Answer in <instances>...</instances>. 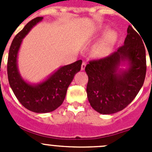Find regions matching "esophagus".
Here are the masks:
<instances>
[{
  "mask_svg": "<svg viewBox=\"0 0 152 152\" xmlns=\"http://www.w3.org/2000/svg\"><path fill=\"white\" fill-rule=\"evenodd\" d=\"M85 67H86V63L85 62H83L82 64H81V68H80L81 71H84V70L85 69Z\"/></svg>",
  "mask_w": 152,
  "mask_h": 152,
  "instance_id": "esophagus-1",
  "label": "esophagus"
}]
</instances>
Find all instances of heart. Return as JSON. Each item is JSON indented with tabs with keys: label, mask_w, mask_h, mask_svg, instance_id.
<instances>
[{
	"label": "heart",
	"mask_w": 152,
	"mask_h": 152,
	"mask_svg": "<svg viewBox=\"0 0 152 152\" xmlns=\"http://www.w3.org/2000/svg\"><path fill=\"white\" fill-rule=\"evenodd\" d=\"M116 39V33L114 31H109L104 35L102 39L93 49V55L96 58H103L112 50Z\"/></svg>",
	"instance_id": "heart-1"
}]
</instances>
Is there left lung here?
<instances>
[{"label": "left lung", "mask_w": 152, "mask_h": 152, "mask_svg": "<svg viewBox=\"0 0 152 152\" xmlns=\"http://www.w3.org/2000/svg\"><path fill=\"white\" fill-rule=\"evenodd\" d=\"M139 35L129 26L123 46L108 57L91 61L85 67L88 100L99 113L123 110L144 84L145 49Z\"/></svg>", "instance_id": "left-lung-1"}]
</instances>
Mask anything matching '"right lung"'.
<instances>
[{"mask_svg": "<svg viewBox=\"0 0 152 152\" xmlns=\"http://www.w3.org/2000/svg\"><path fill=\"white\" fill-rule=\"evenodd\" d=\"M42 17L33 19L14 37L10 45L7 60L9 84L20 103L29 110L37 113L52 112L62 104L68 86L75 74L80 72L82 61L63 65L39 83H30L23 78L19 72L18 53L23 39Z\"/></svg>", "mask_w": 152, "mask_h": 152, "instance_id": "obj_1", "label": "right lung"}]
</instances>
